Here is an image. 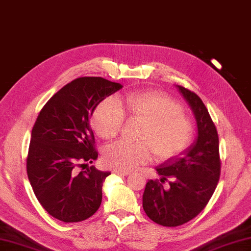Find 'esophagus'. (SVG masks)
Here are the masks:
<instances>
[{"label": "esophagus", "mask_w": 251, "mask_h": 251, "mask_svg": "<svg viewBox=\"0 0 251 251\" xmlns=\"http://www.w3.org/2000/svg\"><path fill=\"white\" fill-rule=\"evenodd\" d=\"M113 173H115V175H117V176H128V175H129V172H127V171H122V170H114V171H113Z\"/></svg>", "instance_id": "1"}]
</instances>
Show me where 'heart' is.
<instances>
[{"label": "heart", "mask_w": 251, "mask_h": 251, "mask_svg": "<svg viewBox=\"0 0 251 251\" xmlns=\"http://www.w3.org/2000/svg\"><path fill=\"white\" fill-rule=\"evenodd\" d=\"M125 116L141 124L138 144L118 141L104 149L103 162L115 170L130 171L147 163L152 151L158 160L176 157L189 147L193 125L183 115V108L168 95L145 91L126 94L122 101L106 99L95 108L93 129L104 140L116 138L122 131Z\"/></svg>", "instance_id": "1"}]
</instances>
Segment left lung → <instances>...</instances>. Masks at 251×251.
I'll use <instances>...</instances> for the list:
<instances>
[{
  "instance_id": "left-lung-1",
  "label": "left lung",
  "mask_w": 251,
  "mask_h": 251,
  "mask_svg": "<svg viewBox=\"0 0 251 251\" xmlns=\"http://www.w3.org/2000/svg\"><path fill=\"white\" fill-rule=\"evenodd\" d=\"M198 124V139L182 157L169 159L156 168L160 182L149 180L143 195V207L159 225L176 227L193 220L206 206L221 176L218 134L206 106L192 91L177 85ZM169 178L170 186L162 183Z\"/></svg>"
}]
</instances>
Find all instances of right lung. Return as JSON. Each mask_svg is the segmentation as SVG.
<instances>
[{"instance_id": "add662e5", "label": "right lung", "mask_w": 251, "mask_h": 251, "mask_svg": "<svg viewBox=\"0 0 251 251\" xmlns=\"http://www.w3.org/2000/svg\"><path fill=\"white\" fill-rule=\"evenodd\" d=\"M122 89L101 76H82L63 86L36 120L26 160L36 198L49 215L63 223L82 222L102 202L110 172L86 167L98 158L89 120L100 102Z\"/></svg>"}]
</instances>
